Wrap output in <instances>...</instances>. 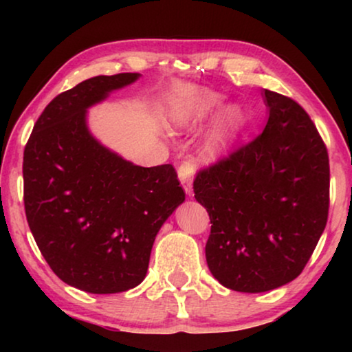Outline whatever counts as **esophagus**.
I'll list each match as a JSON object with an SVG mask.
<instances>
[{
    "instance_id": "34e87169",
    "label": "esophagus",
    "mask_w": 352,
    "mask_h": 352,
    "mask_svg": "<svg viewBox=\"0 0 352 352\" xmlns=\"http://www.w3.org/2000/svg\"><path fill=\"white\" fill-rule=\"evenodd\" d=\"M177 176H179V181L182 187H184V192L187 195H192V182H194V165L189 162L182 163L177 170Z\"/></svg>"
}]
</instances>
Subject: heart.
<instances>
[{"label":"heart","instance_id":"1","mask_svg":"<svg viewBox=\"0 0 352 352\" xmlns=\"http://www.w3.org/2000/svg\"><path fill=\"white\" fill-rule=\"evenodd\" d=\"M223 102V94L190 83L176 85L170 96L168 115L173 126L182 131H192L216 115L201 139V155L208 162L221 160L229 155L243 126L242 109L229 104L220 111Z\"/></svg>","mask_w":352,"mask_h":352}]
</instances>
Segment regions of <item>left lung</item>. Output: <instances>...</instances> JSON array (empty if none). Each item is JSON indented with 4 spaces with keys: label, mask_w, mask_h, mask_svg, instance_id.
Masks as SVG:
<instances>
[{
    "label": "left lung",
    "mask_w": 352,
    "mask_h": 352,
    "mask_svg": "<svg viewBox=\"0 0 352 352\" xmlns=\"http://www.w3.org/2000/svg\"><path fill=\"white\" fill-rule=\"evenodd\" d=\"M263 99V133L194 182L210 214V272L242 293L295 280L329 216V153L314 123L290 98L264 89Z\"/></svg>",
    "instance_id": "1"
}]
</instances>
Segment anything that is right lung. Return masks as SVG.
<instances>
[{"label": "right lung", "mask_w": 352, "mask_h": 352, "mask_svg": "<svg viewBox=\"0 0 352 352\" xmlns=\"http://www.w3.org/2000/svg\"><path fill=\"white\" fill-rule=\"evenodd\" d=\"M139 78L99 75L59 94L23 152L33 239L62 282L94 295L126 292L146 278L158 230L186 200L171 165H134L89 131L88 109Z\"/></svg>", "instance_id": "add662e5"}]
</instances>
